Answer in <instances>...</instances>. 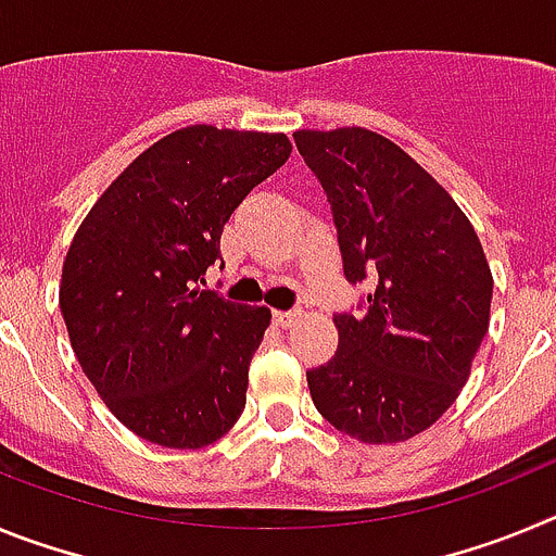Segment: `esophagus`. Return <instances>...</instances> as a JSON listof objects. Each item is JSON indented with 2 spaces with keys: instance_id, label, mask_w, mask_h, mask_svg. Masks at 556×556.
<instances>
[{
  "instance_id": "1",
  "label": "esophagus",
  "mask_w": 556,
  "mask_h": 556,
  "mask_svg": "<svg viewBox=\"0 0 556 556\" xmlns=\"http://www.w3.org/2000/svg\"><path fill=\"white\" fill-rule=\"evenodd\" d=\"M273 320H275V326L289 328L294 320H298V312H275V314H273Z\"/></svg>"
}]
</instances>
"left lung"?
Here are the masks:
<instances>
[{
    "instance_id": "1",
    "label": "left lung",
    "mask_w": 556,
    "mask_h": 556,
    "mask_svg": "<svg viewBox=\"0 0 556 556\" xmlns=\"http://www.w3.org/2000/svg\"><path fill=\"white\" fill-rule=\"evenodd\" d=\"M331 203L342 267L372 283L362 317L306 372L312 401L362 443H404L459 397L490 326L493 273L470 219L424 166L365 127L298 130Z\"/></svg>"
}]
</instances>
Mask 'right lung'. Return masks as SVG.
I'll return each instance as SVG.
<instances>
[{
	"instance_id": "1",
	"label": "right lung",
	"mask_w": 556,
	"mask_h": 556,
	"mask_svg": "<svg viewBox=\"0 0 556 556\" xmlns=\"http://www.w3.org/2000/svg\"><path fill=\"white\" fill-rule=\"evenodd\" d=\"M289 152L283 132H169L102 191L68 244L61 314L75 356L147 443L205 448L244 412L250 358L273 314L198 283L236 205Z\"/></svg>"
}]
</instances>
